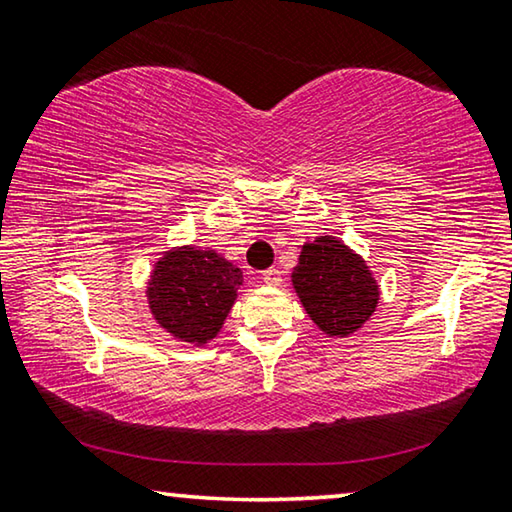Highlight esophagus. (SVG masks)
<instances>
[{
  "mask_svg": "<svg viewBox=\"0 0 512 512\" xmlns=\"http://www.w3.org/2000/svg\"><path fill=\"white\" fill-rule=\"evenodd\" d=\"M262 280L268 284V287H280L282 284V273L277 268H268V271L262 273Z\"/></svg>",
  "mask_w": 512,
  "mask_h": 512,
  "instance_id": "34e87169",
  "label": "esophagus"
}]
</instances>
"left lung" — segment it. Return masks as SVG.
Listing matches in <instances>:
<instances>
[{
  "label": "left lung",
  "mask_w": 512,
  "mask_h": 512,
  "mask_svg": "<svg viewBox=\"0 0 512 512\" xmlns=\"http://www.w3.org/2000/svg\"><path fill=\"white\" fill-rule=\"evenodd\" d=\"M291 284L307 316L329 339H345L375 314L379 284L357 250L332 235L305 241Z\"/></svg>",
  "instance_id": "1"
}]
</instances>
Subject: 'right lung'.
I'll return each instance as SVG.
<instances>
[{"mask_svg":"<svg viewBox=\"0 0 512 512\" xmlns=\"http://www.w3.org/2000/svg\"><path fill=\"white\" fill-rule=\"evenodd\" d=\"M244 273L212 248L164 250L146 282L151 316L176 341L205 348L237 302Z\"/></svg>","mask_w":512,"mask_h":512,"instance_id":"add662e5","label":"right lung"}]
</instances>
